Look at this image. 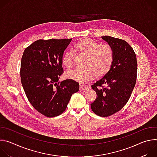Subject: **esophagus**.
Here are the masks:
<instances>
[{
	"mask_svg": "<svg viewBox=\"0 0 157 157\" xmlns=\"http://www.w3.org/2000/svg\"><path fill=\"white\" fill-rule=\"evenodd\" d=\"M89 87H90V85L87 83H80V90H87Z\"/></svg>",
	"mask_w": 157,
	"mask_h": 157,
	"instance_id": "obj_1",
	"label": "esophagus"
}]
</instances>
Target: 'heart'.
I'll return each mask as SVG.
<instances>
[{
    "label": "heart",
    "instance_id": "heart-1",
    "mask_svg": "<svg viewBox=\"0 0 157 157\" xmlns=\"http://www.w3.org/2000/svg\"><path fill=\"white\" fill-rule=\"evenodd\" d=\"M75 52L85 55L84 68H76L66 73V76L79 82H85L94 77L107 74L113 65L115 50L109 44H102L91 39L86 38L74 45ZM75 53L69 50L62 57V63L67 69L74 66Z\"/></svg>",
    "mask_w": 157,
    "mask_h": 157
}]
</instances>
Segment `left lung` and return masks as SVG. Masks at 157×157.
Wrapping results in <instances>:
<instances>
[{
	"mask_svg": "<svg viewBox=\"0 0 157 157\" xmlns=\"http://www.w3.org/2000/svg\"><path fill=\"white\" fill-rule=\"evenodd\" d=\"M102 38L114 48L115 59L110 71L91 86L98 96L91 107L96 115L108 117L128 102L136 83L137 62L135 52L125 40L110 36Z\"/></svg>",
	"mask_w": 157,
	"mask_h": 157,
	"instance_id": "8db88e82",
	"label": "left lung"
}]
</instances>
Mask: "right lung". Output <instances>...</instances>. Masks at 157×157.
I'll use <instances>...</instances> for the list:
<instances>
[{
	"label": "right lung",
	"instance_id": "1",
	"mask_svg": "<svg viewBox=\"0 0 157 157\" xmlns=\"http://www.w3.org/2000/svg\"><path fill=\"white\" fill-rule=\"evenodd\" d=\"M70 39H40L27 47L21 57L20 79L28 100L40 113L48 117L61 114L79 83L63 73L62 57Z\"/></svg>",
	"mask_w": 157,
	"mask_h": 157
}]
</instances>
